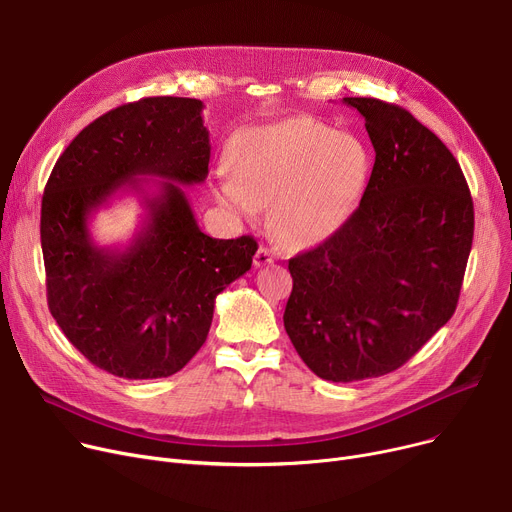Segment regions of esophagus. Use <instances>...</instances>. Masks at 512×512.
<instances>
[{"instance_id":"34e87169","label":"esophagus","mask_w":512,"mask_h":512,"mask_svg":"<svg viewBox=\"0 0 512 512\" xmlns=\"http://www.w3.org/2000/svg\"><path fill=\"white\" fill-rule=\"evenodd\" d=\"M253 263H255V267L270 265V263H274V253H272L270 249H267V247H259L257 253H255V257H253Z\"/></svg>"}]
</instances>
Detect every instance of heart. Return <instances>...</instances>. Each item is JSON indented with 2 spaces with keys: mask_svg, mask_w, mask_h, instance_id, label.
<instances>
[{
  "mask_svg": "<svg viewBox=\"0 0 512 512\" xmlns=\"http://www.w3.org/2000/svg\"><path fill=\"white\" fill-rule=\"evenodd\" d=\"M369 170L363 143L315 118H290L249 132L232 168L218 172V201L242 218L272 205L270 226L288 245H313L353 211Z\"/></svg>",
  "mask_w": 512,
  "mask_h": 512,
  "instance_id": "1",
  "label": "heart"
}]
</instances>
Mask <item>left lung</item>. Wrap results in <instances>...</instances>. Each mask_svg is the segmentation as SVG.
<instances>
[{
    "label": "left lung",
    "instance_id": "8db88e82",
    "mask_svg": "<svg viewBox=\"0 0 512 512\" xmlns=\"http://www.w3.org/2000/svg\"><path fill=\"white\" fill-rule=\"evenodd\" d=\"M342 101L365 118L375 164L351 218L288 261L284 328L315 375L346 384L405 365L452 317L473 201L459 161L407 110Z\"/></svg>",
    "mask_w": 512,
    "mask_h": 512
}]
</instances>
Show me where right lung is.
I'll use <instances>...</instances> for the list:
<instances>
[{"mask_svg": "<svg viewBox=\"0 0 512 512\" xmlns=\"http://www.w3.org/2000/svg\"><path fill=\"white\" fill-rule=\"evenodd\" d=\"M201 112L203 101L188 97L120 105L78 132L45 186L49 311L95 367L124 380L168 378L191 361L215 297L251 270L257 251L253 236L203 234L182 191L209 172ZM120 192L142 197V230L124 250L99 248L88 220Z\"/></svg>", "mask_w": 512, "mask_h": 512, "instance_id": "1", "label": "right lung"}]
</instances>
